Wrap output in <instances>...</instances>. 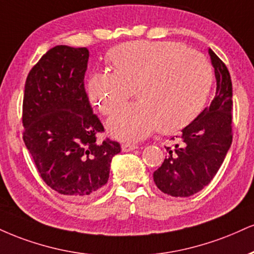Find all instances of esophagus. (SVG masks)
Here are the masks:
<instances>
[{
    "label": "esophagus",
    "instance_id": "34e87169",
    "mask_svg": "<svg viewBox=\"0 0 254 254\" xmlns=\"http://www.w3.org/2000/svg\"><path fill=\"white\" fill-rule=\"evenodd\" d=\"M138 149V146L135 144H129V143H125V144H122V151L124 152H130Z\"/></svg>",
    "mask_w": 254,
    "mask_h": 254
}]
</instances>
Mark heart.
Wrapping results in <instances>:
<instances>
[{
	"mask_svg": "<svg viewBox=\"0 0 254 254\" xmlns=\"http://www.w3.org/2000/svg\"><path fill=\"white\" fill-rule=\"evenodd\" d=\"M111 71L90 75L86 93L100 114L111 115L132 96L139 100L109 119L115 138L135 142L181 130L202 111L213 82L206 58L175 41H129L110 52Z\"/></svg>",
	"mask_w": 254,
	"mask_h": 254,
	"instance_id": "heart-1",
	"label": "heart"
}]
</instances>
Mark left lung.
I'll return each mask as SVG.
<instances>
[{
    "instance_id": "obj_1",
    "label": "left lung",
    "mask_w": 254,
    "mask_h": 254,
    "mask_svg": "<svg viewBox=\"0 0 254 254\" xmlns=\"http://www.w3.org/2000/svg\"><path fill=\"white\" fill-rule=\"evenodd\" d=\"M214 67V99L196 118L182 129L181 136L162 166L154 173V181L164 194L190 196L206 187L218 173L232 144V80L227 67L208 50ZM173 140L175 139L173 137Z\"/></svg>"
}]
</instances>
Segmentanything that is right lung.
Segmentation results:
<instances>
[{
    "label": "right lung",
    "instance_id": "1",
    "mask_svg": "<svg viewBox=\"0 0 254 254\" xmlns=\"http://www.w3.org/2000/svg\"><path fill=\"white\" fill-rule=\"evenodd\" d=\"M87 48L59 45L30 69L24 84L23 140L40 176L74 200L96 196L108 183L114 140H97L104 130L84 87Z\"/></svg>",
    "mask_w": 254,
    "mask_h": 254
}]
</instances>
